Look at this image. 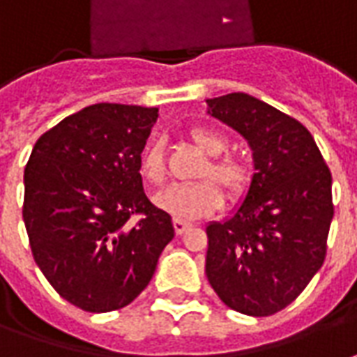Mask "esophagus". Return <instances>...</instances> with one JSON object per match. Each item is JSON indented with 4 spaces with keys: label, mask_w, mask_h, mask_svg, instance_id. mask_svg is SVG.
Wrapping results in <instances>:
<instances>
[{
    "label": "esophagus",
    "mask_w": 357,
    "mask_h": 357,
    "mask_svg": "<svg viewBox=\"0 0 357 357\" xmlns=\"http://www.w3.org/2000/svg\"><path fill=\"white\" fill-rule=\"evenodd\" d=\"M174 228H176V234H178V236H181V234H185V231L191 228V224H189V222H183V220H179V218H176V220H174Z\"/></svg>",
    "instance_id": "34e87169"
}]
</instances>
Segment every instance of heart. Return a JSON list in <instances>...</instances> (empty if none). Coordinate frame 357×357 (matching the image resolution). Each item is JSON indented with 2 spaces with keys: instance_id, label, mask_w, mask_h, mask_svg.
<instances>
[{
  "instance_id": "b5f03b06",
  "label": "heart",
  "mask_w": 357,
  "mask_h": 357,
  "mask_svg": "<svg viewBox=\"0 0 357 357\" xmlns=\"http://www.w3.org/2000/svg\"><path fill=\"white\" fill-rule=\"evenodd\" d=\"M191 141L208 154V160L204 162L199 172V181L170 185L156 195V204L162 211L174 214L176 218L195 220L206 214L214 213L222 204V191L216 183L226 191L230 199H238L245 193L251 181V168L245 160L230 154H222L228 146L226 137L218 131L195 127L191 133ZM139 170L149 183L162 185L166 179V162H164V149L160 141H153L144 146L139 162Z\"/></svg>"
}]
</instances>
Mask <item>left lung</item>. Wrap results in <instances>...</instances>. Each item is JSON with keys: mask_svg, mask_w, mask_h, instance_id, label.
Listing matches in <instances>:
<instances>
[{"mask_svg": "<svg viewBox=\"0 0 357 357\" xmlns=\"http://www.w3.org/2000/svg\"><path fill=\"white\" fill-rule=\"evenodd\" d=\"M206 106L248 141L255 174L238 208L206 226L204 273L228 307L266 317L323 266L335 214L331 170L307 129L271 104L231 92Z\"/></svg>", "mask_w": 357, "mask_h": 357, "instance_id": "1", "label": "left lung"}]
</instances>
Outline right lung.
<instances>
[{
	"mask_svg": "<svg viewBox=\"0 0 357 357\" xmlns=\"http://www.w3.org/2000/svg\"><path fill=\"white\" fill-rule=\"evenodd\" d=\"M156 118L158 108L86 106L40 137L24 168L22 220L34 261L84 311L129 305L174 239L172 216L146 199L139 172Z\"/></svg>",
	"mask_w": 357,
	"mask_h": 357,
	"instance_id": "add662e5",
	"label": "right lung"
}]
</instances>
